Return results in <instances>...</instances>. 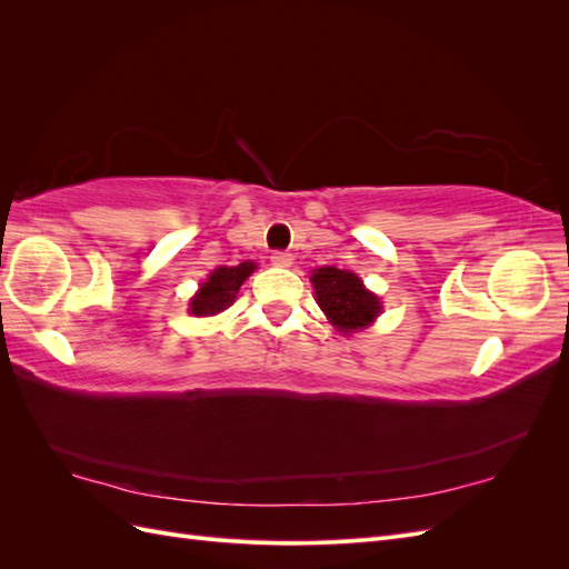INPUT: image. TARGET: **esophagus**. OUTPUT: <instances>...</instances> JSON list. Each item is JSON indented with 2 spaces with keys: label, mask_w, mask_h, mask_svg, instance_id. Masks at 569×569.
<instances>
[{
  "label": "esophagus",
  "mask_w": 569,
  "mask_h": 569,
  "mask_svg": "<svg viewBox=\"0 0 569 569\" xmlns=\"http://www.w3.org/2000/svg\"><path fill=\"white\" fill-rule=\"evenodd\" d=\"M270 261H272V266H278V268H289L295 258H291V253H287V251H274L270 256Z\"/></svg>",
  "instance_id": "34e87169"
}]
</instances>
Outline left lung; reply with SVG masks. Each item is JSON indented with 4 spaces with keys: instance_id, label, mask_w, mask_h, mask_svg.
Returning a JSON list of instances; mask_svg holds the SVG:
<instances>
[{
    "instance_id": "obj_1",
    "label": "left lung",
    "mask_w": 569,
    "mask_h": 569,
    "mask_svg": "<svg viewBox=\"0 0 569 569\" xmlns=\"http://www.w3.org/2000/svg\"><path fill=\"white\" fill-rule=\"evenodd\" d=\"M318 306L339 332L349 335L368 327L382 311L380 299L363 287L358 274L335 266L318 268L311 278Z\"/></svg>"
}]
</instances>
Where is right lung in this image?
Returning a JSON list of instances; mask_svg holds the SVG:
<instances>
[{
  "mask_svg": "<svg viewBox=\"0 0 569 569\" xmlns=\"http://www.w3.org/2000/svg\"><path fill=\"white\" fill-rule=\"evenodd\" d=\"M253 268L256 263L251 261H244L232 268L228 266L216 268L209 274V280L201 284L199 295L192 299V303H189L192 306L189 308V313L206 318V316H216L220 311H226L228 306H232L239 287H242V282L253 272Z\"/></svg>",
  "mask_w": 569,
  "mask_h": 569,
  "instance_id": "obj_1",
  "label": "right lung"
}]
</instances>
